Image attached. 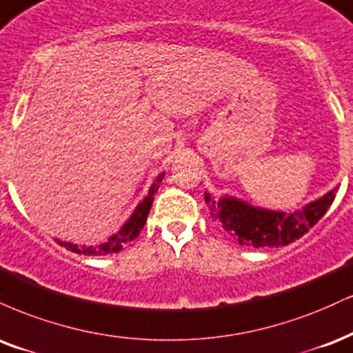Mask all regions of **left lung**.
Wrapping results in <instances>:
<instances>
[{
	"label": "left lung",
	"instance_id": "8db88e82",
	"mask_svg": "<svg viewBox=\"0 0 353 353\" xmlns=\"http://www.w3.org/2000/svg\"><path fill=\"white\" fill-rule=\"evenodd\" d=\"M335 192L337 188L330 190L322 198L307 203L294 213L259 208L228 194L214 200L208 192H205V201L213 221L239 244L252 248H279L307 233L332 205Z\"/></svg>",
	"mask_w": 353,
	"mask_h": 353
}]
</instances>
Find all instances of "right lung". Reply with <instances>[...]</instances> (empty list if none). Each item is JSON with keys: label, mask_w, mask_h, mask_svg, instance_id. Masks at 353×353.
Here are the masks:
<instances>
[{"label": "right lung", "mask_w": 353, "mask_h": 353, "mask_svg": "<svg viewBox=\"0 0 353 353\" xmlns=\"http://www.w3.org/2000/svg\"><path fill=\"white\" fill-rule=\"evenodd\" d=\"M163 176H165V172L160 173V175L155 178V181L152 183L150 190H148V194L139 203V205H137V208L134 210V213L130 214V218L127 219L125 225L120 228L119 233L112 234L107 241H103L101 244H95V246H77V244H74V243L56 239L57 244L64 246L65 250L77 252V254H85V256H105V254H112V252H119L123 246H125V244L134 241L137 236L140 234V231L143 230L145 221H147V216H148V213H150V208H152L153 194H155L157 190H159Z\"/></svg>", "instance_id": "right-lung-1"}]
</instances>
